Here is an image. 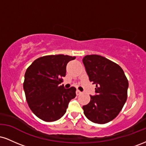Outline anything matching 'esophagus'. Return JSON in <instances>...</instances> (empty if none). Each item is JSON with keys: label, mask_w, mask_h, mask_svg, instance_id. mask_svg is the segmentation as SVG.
I'll use <instances>...</instances> for the list:
<instances>
[{"label": "esophagus", "mask_w": 146, "mask_h": 146, "mask_svg": "<svg viewBox=\"0 0 146 146\" xmlns=\"http://www.w3.org/2000/svg\"><path fill=\"white\" fill-rule=\"evenodd\" d=\"M82 94V92L80 91V90H76V95H81Z\"/></svg>", "instance_id": "1"}]
</instances>
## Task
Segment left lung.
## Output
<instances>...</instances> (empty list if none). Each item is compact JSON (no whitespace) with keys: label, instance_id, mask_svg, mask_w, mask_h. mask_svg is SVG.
I'll return each mask as SVG.
<instances>
[{"label":"left lung","instance_id":"left-lung-1","mask_svg":"<svg viewBox=\"0 0 146 146\" xmlns=\"http://www.w3.org/2000/svg\"><path fill=\"white\" fill-rule=\"evenodd\" d=\"M89 80L96 84L95 95L82 107L87 119L100 124L116 117L127 100L128 82L116 63L99 55H87L82 59Z\"/></svg>","mask_w":146,"mask_h":146}]
</instances>
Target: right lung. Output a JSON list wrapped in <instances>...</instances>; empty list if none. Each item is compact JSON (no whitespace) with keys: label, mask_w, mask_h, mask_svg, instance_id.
Wrapping results in <instances>:
<instances>
[{"label":"right lung","mask_w":146,"mask_h":146,"mask_svg":"<svg viewBox=\"0 0 146 146\" xmlns=\"http://www.w3.org/2000/svg\"><path fill=\"white\" fill-rule=\"evenodd\" d=\"M75 57L51 55L38 58L28 67L23 84L30 109L45 121H55L64 115L69 102L76 96L75 87L60 86L66 65Z\"/></svg>","instance_id":"right-lung-1"}]
</instances>
